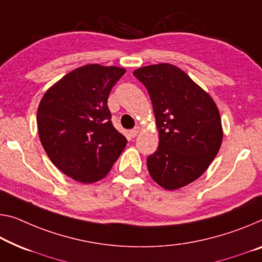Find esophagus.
<instances>
[{
	"label": "esophagus",
	"instance_id": "1",
	"mask_svg": "<svg viewBox=\"0 0 262 262\" xmlns=\"http://www.w3.org/2000/svg\"><path fill=\"white\" fill-rule=\"evenodd\" d=\"M139 132H140V127H139V126H137V127H135V128H134V130H131V131H130V136L132 137V138H135V137L138 136Z\"/></svg>",
	"mask_w": 262,
	"mask_h": 262
}]
</instances>
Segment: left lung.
Returning <instances> with one entry per match:
<instances>
[{"label": "left lung", "mask_w": 262, "mask_h": 262, "mask_svg": "<svg viewBox=\"0 0 262 262\" xmlns=\"http://www.w3.org/2000/svg\"><path fill=\"white\" fill-rule=\"evenodd\" d=\"M134 75L148 91L159 134L147 170L165 190H178L198 179L218 155L224 136L218 106L172 64L143 67Z\"/></svg>", "instance_id": "8db88e82"}]
</instances>
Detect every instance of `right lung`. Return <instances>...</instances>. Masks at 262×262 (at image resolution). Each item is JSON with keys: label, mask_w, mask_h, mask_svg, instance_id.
<instances>
[{"label": "right lung", "mask_w": 262, "mask_h": 262, "mask_svg": "<svg viewBox=\"0 0 262 262\" xmlns=\"http://www.w3.org/2000/svg\"><path fill=\"white\" fill-rule=\"evenodd\" d=\"M124 74V68L86 64L56 82L39 102L44 150L58 170L79 183L103 179L126 146L107 107L112 86Z\"/></svg>", "instance_id": "add662e5"}]
</instances>
